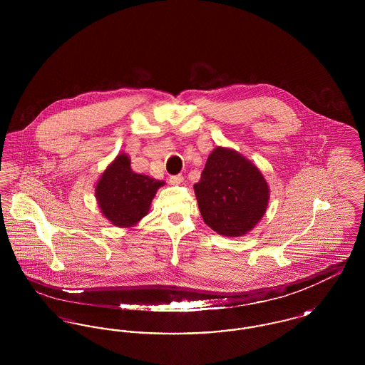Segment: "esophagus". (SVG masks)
<instances>
[{
	"label": "esophagus",
	"mask_w": 365,
	"mask_h": 365,
	"mask_svg": "<svg viewBox=\"0 0 365 365\" xmlns=\"http://www.w3.org/2000/svg\"><path fill=\"white\" fill-rule=\"evenodd\" d=\"M183 182V175H174L170 178L171 185H180Z\"/></svg>",
	"instance_id": "esophagus-1"
}]
</instances>
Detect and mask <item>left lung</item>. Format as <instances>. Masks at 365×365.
Instances as JSON below:
<instances>
[{"mask_svg": "<svg viewBox=\"0 0 365 365\" xmlns=\"http://www.w3.org/2000/svg\"><path fill=\"white\" fill-rule=\"evenodd\" d=\"M201 216L225 237H242L264 216L269 187L260 170L238 152L217 146L194 185Z\"/></svg>", "mask_w": 365, "mask_h": 365, "instance_id": "obj_1", "label": "left lung"}]
</instances>
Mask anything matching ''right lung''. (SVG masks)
Returning a JSON list of instances; mask_svg holds the SVG:
<instances>
[{"mask_svg": "<svg viewBox=\"0 0 365 365\" xmlns=\"http://www.w3.org/2000/svg\"><path fill=\"white\" fill-rule=\"evenodd\" d=\"M130 157L119 155L101 175L96 198L105 217L116 227H133L149 212L158 187L164 185L148 175L135 174Z\"/></svg>", "mask_w": 365, "mask_h": 365, "instance_id": "add662e5", "label": "right lung"}]
</instances>
